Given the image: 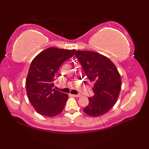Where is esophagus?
<instances>
[{
	"mask_svg": "<svg viewBox=\"0 0 149 149\" xmlns=\"http://www.w3.org/2000/svg\"><path fill=\"white\" fill-rule=\"evenodd\" d=\"M71 95H72V96H73V97H80L81 96V95H80V94H77V95L72 94Z\"/></svg>",
	"mask_w": 149,
	"mask_h": 149,
	"instance_id": "1",
	"label": "esophagus"
}]
</instances>
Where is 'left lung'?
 <instances>
[{
  "instance_id": "left-lung-1",
  "label": "left lung",
  "mask_w": 149,
  "mask_h": 149,
  "mask_svg": "<svg viewBox=\"0 0 149 149\" xmlns=\"http://www.w3.org/2000/svg\"><path fill=\"white\" fill-rule=\"evenodd\" d=\"M75 56L94 84V95L88 98L89 104L83 111L89 116H100L108 112L118 99L122 86L119 72L114 63L100 54L77 50Z\"/></svg>"
}]
</instances>
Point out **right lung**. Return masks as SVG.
<instances>
[{
    "label": "right lung",
    "instance_id": "right-lung-1",
    "mask_svg": "<svg viewBox=\"0 0 149 149\" xmlns=\"http://www.w3.org/2000/svg\"><path fill=\"white\" fill-rule=\"evenodd\" d=\"M75 50L50 47L38 54L31 63L26 81L28 99L36 111L47 117L62 112L68 94L53 89L60 66L74 55Z\"/></svg>",
    "mask_w": 149,
    "mask_h": 149
}]
</instances>
